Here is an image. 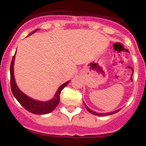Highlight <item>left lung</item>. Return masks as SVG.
<instances>
[{
	"label": "left lung",
	"mask_w": 146,
	"mask_h": 146,
	"mask_svg": "<svg viewBox=\"0 0 146 146\" xmlns=\"http://www.w3.org/2000/svg\"><path fill=\"white\" fill-rule=\"evenodd\" d=\"M84 104H85V108H86V110H88L89 112H90L91 114H94V115H96V116H100V117H104V116H107V115H111V114H115V113L118 112V111H120V109L119 110H115L114 111H111V112H108V113H98V112H96V111H93V110H90V109L88 108V107H87L86 104L84 103Z\"/></svg>",
	"instance_id": "8db88e82"
}]
</instances>
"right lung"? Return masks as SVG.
<instances>
[{"instance_id": "1", "label": "right lung", "mask_w": 146, "mask_h": 146, "mask_svg": "<svg viewBox=\"0 0 146 146\" xmlns=\"http://www.w3.org/2000/svg\"><path fill=\"white\" fill-rule=\"evenodd\" d=\"M36 30H38V29H36V30H35L32 33L29 34L28 36H29L32 34L35 33V32H36ZM15 54L13 56L11 65H10V87H11V90L14 97L25 110H27L28 111L32 113V114H46L51 112L58 106V103H59L60 94H61V90L68 84L70 80L66 82L63 85H61L58 88V89L57 90L54 98L51 100H50L46 102H42L32 99V98L27 96V95H25L24 92H22L19 89V88L17 87V84L15 82L14 76V71H13V68H14L13 66H14Z\"/></svg>"}]
</instances>
